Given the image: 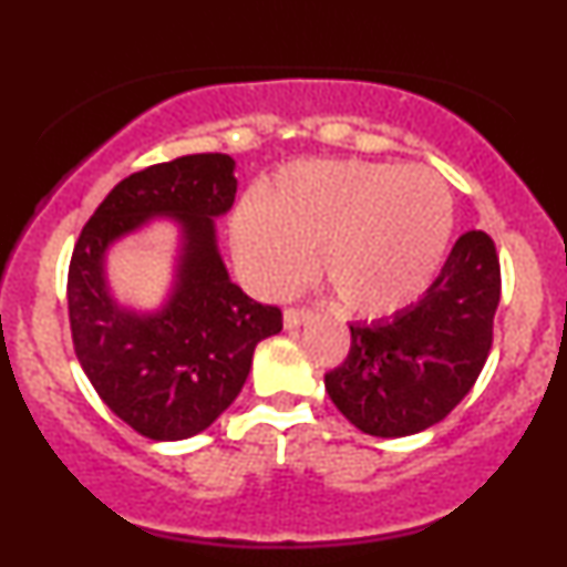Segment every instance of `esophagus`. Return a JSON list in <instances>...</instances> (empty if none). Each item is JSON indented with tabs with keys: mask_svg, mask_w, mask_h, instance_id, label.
<instances>
[{
	"mask_svg": "<svg viewBox=\"0 0 567 567\" xmlns=\"http://www.w3.org/2000/svg\"><path fill=\"white\" fill-rule=\"evenodd\" d=\"M311 320V311L309 309H285V328L296 330L301 328L303 322Z\"/></svg>",
	"mask_w": 567,
	"mask_h": 567,
	"instance_id": "obj_1",
	"label": "esophagus"
}]
</instances>
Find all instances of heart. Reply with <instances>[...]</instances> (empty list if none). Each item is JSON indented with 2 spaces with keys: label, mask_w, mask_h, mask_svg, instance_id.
<instances>
[{
  "label": "heart",
  "mask_w": 567,
  "mask_h": 567,
  "mask_svg": "<svg viewBox=\"0 0 567 567\" xmlns=\"http://www.w3.org/2000/svg\"><path fill=\"white\" fill-rule=\"evenodd\" d=\"M451 229V192L426 167L298 162L277 175L266 202H239L231 245L264 296L303 285L317 252L343 309L383 317L429 288Z\"/></svg>",
  "instance_id": "b5f03b06"
}]
</instances>
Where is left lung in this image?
<instances>
[{
  "instance_id": "left-lung-1",
  "label": "left lung",
  "mask_w": 567,
  "mask_h": 567,
  "mask_svg": "<svg viewBox=\"0 0 567 567\" xmlns=\"http://www.w3.org/2000/svg\"><path fill=\"white\" fill-rule=\"evenodd\" d=\"M498 301L496 245L485 231L461 234L419 301L389 320L349 324L347 360L324 373L333 405L373 437L440 424L485 365Z\"/></svg>"
}]
</instances>
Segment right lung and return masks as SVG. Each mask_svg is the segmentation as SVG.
I'll use <instances>...</instances> for the list:
<instances>
[{"instance_id":"right-lung-1","label":"right lung","mask_w":567,"mask_h":567,"mask_svg":"<svg viewBox=\"0 0 567 567\" xmlns=\"http://www.w3.org/2000/svg\"><path fill=\"white\" fill-rule=\"evenodd\" d=\"M237 194L229 154H188L127 175L97 205L69 266L76 360L97 396L157 442L205 432L243 392L258 341L282 330L277 306L234 285L218 252L216 218ZM154 217L179 224L174 288L157 312L122 307L105 279L107 247Z\"/></svg>"}]
</instances>
